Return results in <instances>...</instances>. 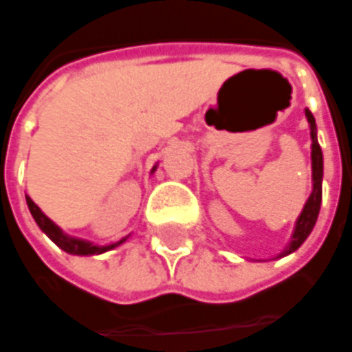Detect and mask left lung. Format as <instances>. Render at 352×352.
I'll return each mask as SVG.
<instances>
[{
  "instance_id": "8db88e82",
  "label": "left lung",
  "mask_w": 352,
  "mask_h": 352,
  "mask_svg": "<svg viewBox=\"0 0 352 352\" xmlns=\"http://www.w3.org/2000/svg\"><path fill=\"white\" fill-rule=\"evenodd\" d=\"M306 118L309 122V130H311V181H314V188H311V195L309 199L306 200L304 204V210L298 216L296 228H294V234H292V239L288 243V248L280 253V257H285L288 253L296 251L304 241L306 237L311 234L314 226H316V220H318V214H320L321 206V179H323V155H321V148L318 144V128H316V118L306 109Z\"/></svg>"
}]
</instances>
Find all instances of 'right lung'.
<instances>
[{
  "label": "right lung",
  "instance_id": "right-lung-1",
  "mask_svg": "<svg viewBox=\"0 0 352 352\" xmlns=\"http://www.w3.org/2000/svg\"><path fill=\"white\" fill-rule=\"evenodd\" d=\"M155 169V167H153ZM152 169V171H153ZM27 204H29V210H31L32 218H34V222L38 224V228L43 230L46 236L50 237L52 241H54L56 245L60 249H64L66 253H72V255H101L104 251H109V249H115L116 245H120L124 239H120V241H116V243H111V245H93L91 241H85V239H79V237H72L66 236L58 226L46 216V214L32 202L29 197H27Z\"/></svg>",
  "mask_w": 352,
  "mask_h": 352
}]
</instances>
